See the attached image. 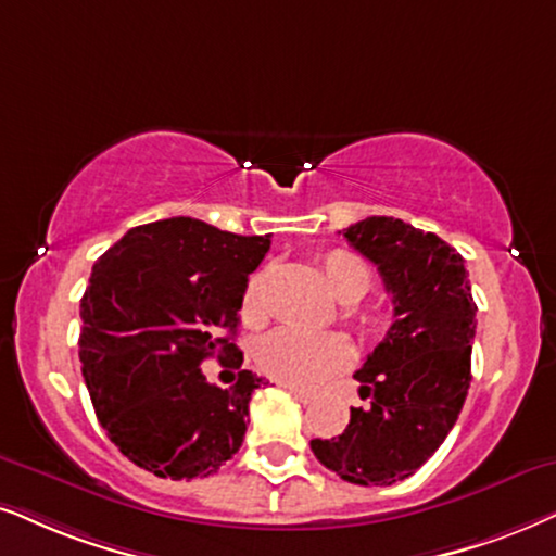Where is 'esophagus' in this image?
Returning <instances> with one entry per match:
<instances>
[{
    "label": "esophagus",
    "mask_w": 556,
    "mask_h": 556,
    "mask_svg": "<svg viewBox=\"0 0 556 556\" xmlns=\"http://www.w3.org/2000/svg\"><path fill=\"white\" fill-rule=\"evenodd\" d=\"M282 388H285V390H290V392H292V395H294V397H298L302 405H311V403H313V400H315V395H313V392H307V390H302V388H294V384H282Z\"/></svg>",
    "instance_id": "esophagus-1"
}]
</instances>
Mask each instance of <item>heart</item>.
<instances>
[{
  "instance_id": "1",
  "label": "heart",
  "mask_w": 556,
  "mask_h": 556,
  "mask_svg": "<svg viewBox=\"0 0 556 556\" xmlns=\"http://www.w3.org/2000/svg\"><path fill=\"white\" fill-rule=\"evenodd\" d=\"M323 277L328 290L341 302H359L371 285V269L362 256L333 249L323 256ZM266 271H256L245 285L241 298V320L258 326L266 318ZM388 315L369 307L354 315L362 333H375L384 326ZM351 362V346L341 333H302L294 328H277L256 346V364L266 375L287 384L315 388L323 379L341 371Z\"/></svg>"
}]
</instances>
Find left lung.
Listing matches in <instances>:
<instances>
[{"label": "left lung", "instance_id": "left-lung-1", "mask_svg": "<svg viewBox=\"0 0 556 556\" xmlns=\"http://www.w3.org/2000/svg\"><path fill=\"white\" fill-rule=\"evenodd\" d=\"M343 238L382 274L395 320L354 375L369 405L351 407L343 433L311 448L341 480L388 488L424 467L459 418L477 305L465 258L435 233L371 215Z\"/></svg>", "mask_w": 556, "mask_h": 556}]
</instances>
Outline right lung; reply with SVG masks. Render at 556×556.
<instances>
[{"mask_svg": "<svg viewBox=\"0 0 556 556\" xmlns=\"http://www.w3.org/2000/svg\"><path fill=\"white\" fill-rule=\"evenodd\" d=\"M271 236H236L194 217L130 228L91 266L79 362L110 441L156 477L215 475L243 444L264 379L210 383L213 355L241 368L238 311Z\"/></svg>", "mask_w": 556, "mask_h": 556, "instance_id": "obj_1", "label": "right lung"}]
</instances>
